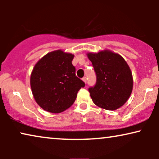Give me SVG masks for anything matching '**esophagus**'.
<instances>
[{
  "instance_id": "34e87169",
  "label": "esophagus",
  "mask_w": 159,
  "mask_h": 159,
  "mask_svg": "<svg viewBox=\"0 0 159 159\" xmlns=\"http://www.w3.org/2000/svg\"><path fill=\"white\" fill-rule=\"evenodd\" d=\"M82 80H83V81L84 82V83H85V84L87 83V79H86V77H85L82 78Z\"/></svg>"
}]
</instances>
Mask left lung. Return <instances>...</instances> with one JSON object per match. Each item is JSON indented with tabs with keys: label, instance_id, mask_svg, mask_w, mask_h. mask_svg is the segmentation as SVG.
<instances>
[{
	"label": "left lung",
	"instance_id": "1",
	"mask_svg": "<svg viewBox=\"0 0 159 159\" xmlns=\"http://www.w3.org/2000/svg\"><path fill=\"white\" fill-rule=\"evenodd\" d=\"M96 75V83L88 88L95 105L113 111L123 106L131 95V70L120 55L109 51L88 53Z\"/></svg>",
	"mask_w": 159,
	"mask_h": 159
}]
</instances>
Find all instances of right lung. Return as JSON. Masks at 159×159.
Returning <instances> with one entry per match:
<instances>
[{
    "instance_id": "1",
    "label": "right lung",
    "mask_w": 159,
    "mask_h": 159,
    "mask_svg": "<svg viewBox=\"0 0 159 159\" xmlns=\"http://www.w3.org/2000/svg\"><path fill=\"white\" fill-rule=\"evenodd\" d=\"M74 55L55 51L46 54L34 66L30 77L37 103L51 113L64 111L74 103L85 83L76 76Z\"/></svg>"
}]
</instances>
